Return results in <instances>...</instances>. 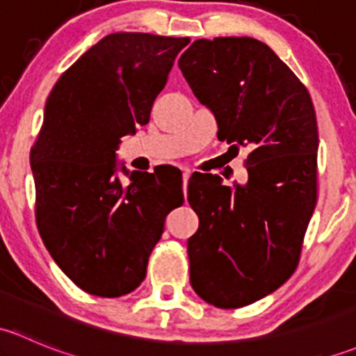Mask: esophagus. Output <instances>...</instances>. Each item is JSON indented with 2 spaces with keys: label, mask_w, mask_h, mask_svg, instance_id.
Returning <instances> with one entry per match:
<instances>
[{
  "label": "esophagus",
  "mask_w": 356,
  "mask_h": 356,
  "mask_svg": "<svg viewBox=\"0 0 356 356\" xmlns=\"http://www.w3.org/2000/svg\"><path fill=\"white\" fill-rule=\"evenodd\" d=\"M189 177H191V172H189V170L182 172V191H184V196H186V193H188Z\"/></svg>",
  "instance_id": "esophagus-1"
}]
</instances>
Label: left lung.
Listing matches in <instances>:
<instances>
[{"label":"left lung","instance_id":"left-lung-1","mask_svg":"<svg viewBox=\"0 0 356 356\" xmlns=\"http://www.w3.org/2000/svg\"><path fill=\"white\" fill-rule=\"evenodd\" d=\"M179 68L217 120V138L250 146L246 184L191 177L200 227L188 241L191 286L218 308H239L281 288L300 260L317 203L314 103L291 68L253 38L198 39Z\"/></svg>","mask_w":356,"mask_h":356}]
</instances>
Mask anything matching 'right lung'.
I'll list each match as a JSON object with an SVG mask.
<instances>
[{
	"instance_id": "1",
	"label": "right lung",
	"mask_w": 356,
	"mask_h": 356,
	"mask_svg": "<svg viewBox=\"0 0 356 356\" xmlns=\"http://www.w3.org/2000/svg\"><path fill=\"white\" fill-rule=\"evenodd\" d=\"M189 38L115 32L53 86L31 149L35 220L55 264L82 291L118 298L145 281L165 217L184 201L163 170L117 165L120 138L149 122L158 92ZM129 177L124 186L116 175Z\"/></svg>"
}]
</instances>
